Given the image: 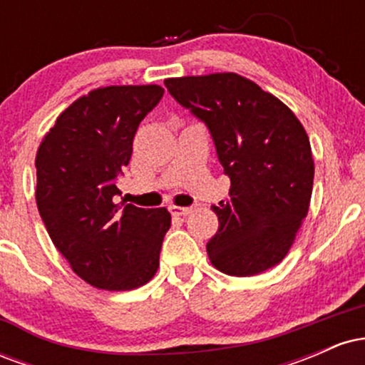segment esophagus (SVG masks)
<instances>
[{
	"instance_id": "obj_1",
	"label": "esophagus",
	"mask_w": 365,
	"mask_h": 365,
	"mask_svg": "<svg viewBox=\"0 0 365 365\" xmlns=\"http://www.w3.org/2000/svg\"><path fill=\"white\" fill-rule=\"evenodd\" d=\"M170 212L173 216H188L192 212V207H178V206H170Z\"/></svg>"
}]
</instances>
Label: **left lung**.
Masks as SVG:
<instances>
[{
    "instance_id": "obj_1",
    "label": "left lung",
    "mask_w": 365,
    "mask_h": 365,
    "mask_svg": "<svg viewBox=\"0 0 365 365\" xmlns=\"http://www.w3.org/2000/svg\"><path fill=\"white\" fill-rule=\"evenodd\" d=\"M180 106L206 125L232 182L212 206L220 228L207 242L211 262L232 276H254L283 261L309 211L311 142L297 116L237 73L165 81Z\"/></svg>"
}]
</instances>
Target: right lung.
<instances>
[{"instance_id": "1", "label": "right lung", "mask_w": 365, "mask_h": 365, "mask_svg": "<svg viewBox=\"0 0 365 365\" xmlns=\"http://www.w3.org/2000/svg\"><path fill=\"white\" fill-rule=\"evenodd\" d=\"M159 86H110L58 116L36 156V200L53 244L83 282L133 290L156 274L171 216L165 207L116 204L140 121Z\"/></svg>"}]
</instances>
